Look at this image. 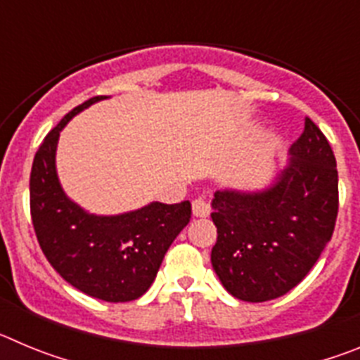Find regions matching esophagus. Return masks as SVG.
I'll return each instance as SVG.
<instances>
[{"instance_id": "34e87169", "label": "esophagus", "mask_w": 360, "mask_h": 360, "mask_svg": "<svg viewBox=\"0 0 360 360\" xmlns=\"http://www.w3.org/2000/svg\"><path fill=\"white\" fill-rule=\"evenodd\" d=\"M209 212H211V207H209V203L205 202V200H193V214H195L196 218H205V216H209Z\"/></svg>"}]
</instances>
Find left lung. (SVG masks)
Here are the masks:
<instances>
[{"label":"left lung","instance_id":"obj_1","mask_svg":"<svg viewBox=\"0 0 360 360\" xmlns=\"http://www.w3.org/2000/svg\"><path fill=\"white\" fill-rule=\"evenodd\" d=\"M339 211L333 151L316 124L290 146V162L265 191H216L211 263L229 294L249 303L281 297L303 281L332 240Z\"/></svg>","mask_w":360,"mask_h":360}]
</instances>
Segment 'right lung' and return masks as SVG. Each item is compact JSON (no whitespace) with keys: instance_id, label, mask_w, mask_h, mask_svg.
I'll use <instances>...</instances> for the list:
<instances>
[{"instance_id":"obj_1","label":"right lung","mask_w":360,"mask_h":360,"mask_svg":"<svg viewBox=\"0 0 360 360\" xmlns=\"http://www.w3.org/2000/svg\"><path fill=\"white\" fill-rule=\"evenodd\" d=\"M104 95L73 108L44 136L30 173V214L50 265L72 287L108 303H126L148 292L165 252L191 219L189 200L153 202L117 216L86 212L65 195L56 171L59 133L72 117Z\"/></svg>"}]
</instances>
